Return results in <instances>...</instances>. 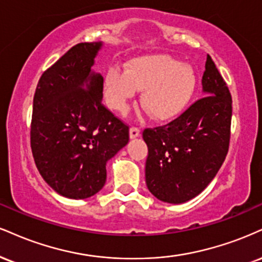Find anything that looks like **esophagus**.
I'll use <instances>...</instances> for the list:
<instances>
[{
    "label": "esophagus",
    "mask_w": 262,
    "mask_h": 262,
    "mask_svg": "<svg viewBox=\"0 0 262 262\" xmlns=\"http://www.w3.org/2000/svg\"><path fill=\"white\" fill-rule=\"evenodd\" d=\"M129 137H130V139H135V138L140 137V129L137 127H132L129 129Z\"/></svg>",
    "instance_id": "1"
}]
</instances>
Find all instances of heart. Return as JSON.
Listing matches in <instances>:
<instances>
[{
  "instance_id": "b5f03b06",
  "label": "heart",
  "mask_w": 262,
  "mask_h": 262,
  "mask_svg": "<svg viewBox=\"0 0 262 262\" xmlns=\"http://www.w3.org/2000/svg\"><path fill=\"white\" fill-rule=\"evenodd\" d=\"M196 89L191 66L167 55L130 59L127 68L111 67L105 77V100L110 108L125 112L141 93V103L157 121H169L187 108Z\"/></svg>"
}]
</instances>
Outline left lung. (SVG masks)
<instances>
[{"label":"left lung","mask_w":262,"mask_h":262,"mask_svg":"<svg viewBox=\"0 0 262 262\" xmlns=\"http://www.w3.org/2000/svg\"><path fill=\"white\" fill-rule=\"evenodd\" d=\"M201 84L205 97L168 124L143 133L149 150L145 181L163 203L183 204L199 195L228 152L232 97L209 55Z\"/></svg>","instance_id":"left-lung-1"}]
</instances>
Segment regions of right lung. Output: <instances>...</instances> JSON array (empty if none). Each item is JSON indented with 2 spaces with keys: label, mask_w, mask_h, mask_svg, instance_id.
<instances>
[{
  "label": "right lung",
  "mask_w": 262,
  "mask_h": 262,
  "mask_svg": "<svg viewBox=\"0 0 262 262\" xmlns=\"http://www.w3.org/2000/svg\"><path fill=\"white\" fill-rule=\"evenodd\" d=\"M102 42L72 47L41 75L33 102L31 150L41 177L68 199H88L106 183V163L129 128L102 105L103 77L93 71Z\"/></svg>",
  "instance_id": "obj_1"
}]
</instances>
